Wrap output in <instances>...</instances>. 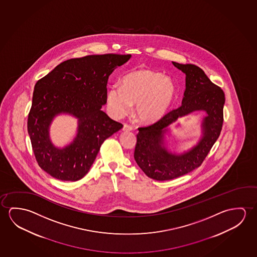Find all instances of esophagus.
<instances>
[{
    "label": "esophagus",
    "mask_w": 257,
    "mask_h": 257,
    "mask_svg": "<svg viewBox=\"0 0 257 257\" xmlns=\"http://www.w3.org/2000/svg\"><path fill=\"white\" fill-rule=\"evenodd\" d=\"M133 131V126L128 125V124H124V126H123V131Z\"/></svg>",
    "instance_id": "34e87169"
}]
</instances>
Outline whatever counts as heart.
<instances>
[{
    "mask_svg": "<svg viewBox=\"0 0 257 257\" xmlns=\"http://www.w3.org/2000/svg\"><path fill=\"white\" fill-rule=\"evenodd\" d=\"M175 95L171 78L149 69H139L126 74L121 86H112L107 91L106 103L116 118L127 114L133 103L136 113L143 122L154 123L163 118Z\"/></svg>",
    "mask_w": 257,
    "mask_h": 257,
    "instance_id": "b5f03b06",
    "label": "heart"
}]
</instances>
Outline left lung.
Here are the masks:
<instances>
[{
    "mask_svg": "<svg viewBox=\"0 0 257 257\" xmlns=\"http://www.w3.org/2000/svg\"><path fill=\"white\" fill-rule=\"evenodd\" d=\"M172 63L186 74L182 103L154 124L139 127L134 152L135 160L145 174L161 181L179 178L201 166L220 137L223 124V90L213 84L199 67ZM195 110L208 113L203 122V138L197 146L182 155L168 152L163 143L167 126L179 116Z\"/></svg>",
    "mask_w": 257,
    "mask_h": 257,
    "instance_id": "1",
    "label": "left lung"
}]
</instances>
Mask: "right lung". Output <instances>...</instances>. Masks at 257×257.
I'll use <instances>...</instances> for the list:
<instances>
[{"mask_svg":"<svg viewBox=\"0 0 257 257\" xmlns=\"http://www.w3.org/2000/svg\"><path fill=\"white\" fill-rule=\"evenodd\" d=\"M131 54L87 55L63 61L35 85L28 131L38 165L63 181H77L89 171L105 139L122 128L103 112L108 78ZM60 113L79 118L77 137L60 150L49 139V126Z\"/></svg>","mask_w":257,"mask_h":257,"instance_id":"right-lung-1","label":"right lung"}]
</instances>
